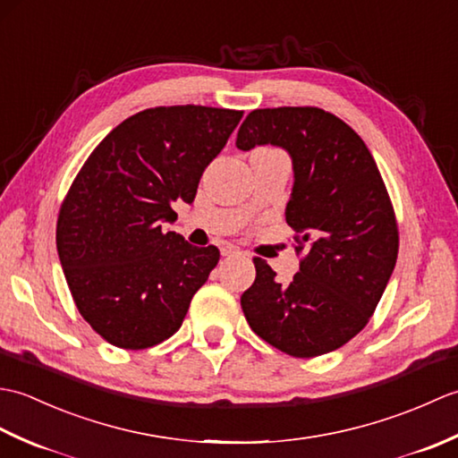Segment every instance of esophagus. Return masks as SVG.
<instances>
[{"instance_id": "1", "label": "esophagus", "mask_w": 458, "mask_h": 458, "mask_svg": "<svg viewBox=\"0 0 458 458\" xmlns=\"http://www.w3.org/2000/svg\"><path fill=\"white\" fill-rule=\"evenodd\" d=\"M220 254L224 256V258H232V256H238L240 254V250L238 248H234V246H222L220 248Z\"/></svg>"}]
</instances>
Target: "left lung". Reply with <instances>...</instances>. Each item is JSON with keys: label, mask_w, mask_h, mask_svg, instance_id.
<instances>
[{"label": "left lung", "mask_w": 458, "mask_h": 458, "mask_svg": "<svg viewBox=\"0 0 458 458\" xmlns=\"http://www.w3.org/2000/svg\"><path fill=\"white\" fill-rule=\"evenodd\" d=\"M284 148L293 161L285 220L307 248L289 285L254 258L256 281L240 303L251 330L295 358H315L362 330L395 267L397 236L390 194L372 153L335 114L284 106L248 114L236 148Z\"/></svg>", "instance_id": "1"}]
</instances>
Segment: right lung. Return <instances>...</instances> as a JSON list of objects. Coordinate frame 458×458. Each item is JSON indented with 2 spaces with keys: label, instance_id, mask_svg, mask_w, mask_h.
I'll list each match as a JSON object with an SVG mask.
<instances>
[{
  "label": "right lung",
  "instance_id": "obj_1",
  "mask_svg": "<svg viewBox=\"0 0 458 458\" xmlns=\"http://www.w3.org/2000/svg\"><path fill=\"white\" fill-rule=\"evenodd\" d=\"M244 112L159 106L123 120L76 174L56 220V250L86 323L110 344L143 350L173 336L216 267V246L174 232L173 202H192L208 163Z\"/></svg>",
  "mask_w": 458,
  "mask_h": 458
}]
</instances>
